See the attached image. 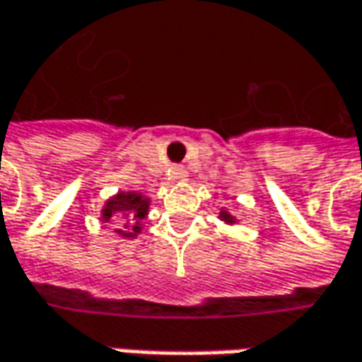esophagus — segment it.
<instances>
[{"label": "esophagus", "instance_id": "obj_1", "mask_svg": "<svg viewBox=\"0 0 362 362\" xmlns=\"http://www.w3.org/2000/svg\"><path fill=\"white\" fill-rule=\"evenodd\" d=\"M185 177H187V169H185L183 165H175V167H171V179H173V181H185Z\"/></svg>", "mask_w": 362, "mask_h": 362}]
</instances>
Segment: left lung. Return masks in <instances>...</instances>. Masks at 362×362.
<instances>
[{"mask_svg": "<svg viewBox=\"0 0 362 362\" xmlns=\"http://www.w3.org/2000/svg\"><path fill=\"white\" fill-rule=\"evenodd\" d=\"M219 217H221V219H223L226 223H233V221H235V217L231 216V214H228L226 209H221V211H219Z\"/></svg>", "mask_w": 362, "mask_h": 362, "instance_id": "obj_1", "label": "left lung"}]
</instances>
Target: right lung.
I'll return each mask as SVG.
<instances>
[{
    "label": "right lung",
    "mask_w": 362,
    "mask_h": 362,
    "mask_svg": "<svg viewBox=\"0 0 362 362\" xmlns=\"http://www.w3.org/2000/svg\"><path fill=\"white\" fill-rule=\"evenodd\" d=\"M148 211V199L141 193L127 191L115 195L108 199L103 209V221H117V223H131V230L122 231L117 230L122 238H134L141 233V221L146 217ZM127 228V226H124Z\"/></svg>",
    "instance_id": "add662e5"
}]
</instances>
